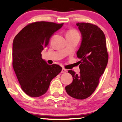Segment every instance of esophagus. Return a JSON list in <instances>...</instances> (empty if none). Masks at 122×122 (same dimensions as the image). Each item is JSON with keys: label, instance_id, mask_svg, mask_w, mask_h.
Here are the masks:
<instances>
[{"label": "esophagus", "instance_id": "34e87169", "mask_svg": "<svg viewBox=\"0 0 122 122\" xmlns=\"http://www.w3.org/2000/svg\"><path fill=\"white\" fill-rule=\"evenodd\" d=\"M66 72H67V70H66V69H65V68H62V73H66Z\"/></svg>", "mask_w": 122, "mask_h": 122}]
</instances>
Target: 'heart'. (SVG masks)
<instances>
[{
	"label": "heart",
	"mask_w": 122,
	"mask_h": 122,
	"mask_svg": "<svg viewBox=\"0 0 122 122\" xmlns=\"http://www.w3.org/2000/svg\"><path fill=\"white\" fill-rule=\"evenodd\" d=\"M76 33H77V32H76V31L74 30H69L68 32L66 33V35L67 34H76Z\"/></svg>",
	"instance_id": "1"
}]
</instances>
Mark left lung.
I'll use <instances>...</instances> for the list:
<instances>
[{
    "instance_id": "8db88e82",
    "label": "left lung",
    "mask_w": 122,
    "mask_h": 122,
    "mask_svg": "<svg viewBox=\"0 0 122 122\" xmlns=\"http://www.w3.org/2000/svg\"><path fill=\"white\" fill-rule=\"evenodd\" d=\"M81 34L80 47L76 52L81 59L79 74L69 70L73 82L65 87L66 93L74 98L83 100L89 97L98 85L100 77L104 73L108 54L106 37L100 28L90 23L76 24Z\"/></svg>"
}]
</instances>
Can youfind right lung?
I'll use <instances>...</instances> for the list:
<instances>
[{
    "label": "right lung",
    "instance_id": "obj_1",
    "mask_svg": "<svg viewBox=\"0 0 122 122\" xmlns=\"http://www.w3.org/2000/svg\"><path fill=\"white\" fill-rule=\"evenodd\" d=\"M63 25L45 21L33 22L24 27L14 38V71L22 90L31 97L45 94L52 79L62 71L58 65H48L41 58V52Z\"/></svg>",
    "mask_w": 122,
    "mask_h": 122
}]
</instances>
